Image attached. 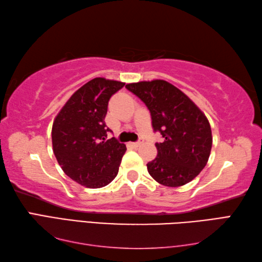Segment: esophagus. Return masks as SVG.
Returning a JSON list of instances; mask_svg holds the SVG:
<instances>
[{"instance_id":"1","label":"esophagus","mask_w":262,"mask_h":262,"mask_svg":"<svg viewBox=\"0 0 262 262\" xmlns=\"http://www.w3.org/2000/svg\"><path fill=\"white\" fill-rule=\"evenodd\" d=\"M143 144V141L142 140H140L138 142H135V143H130V145L132 146H134V147H138V146H141Z\"/></svg>"}]
</instances>
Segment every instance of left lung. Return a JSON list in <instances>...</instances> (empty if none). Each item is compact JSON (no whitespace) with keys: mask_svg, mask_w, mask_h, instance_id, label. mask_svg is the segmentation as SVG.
Segmentation results:
<instances>
[{"mask_svg":"<svg viewBox=\"0 0 262 262\" xmlns=\"http://www.w3.org/2000/svg\"><path fill=\"white\" fill-rule=\"evenodd\" d=\"M146 104L154 132L164 138L157 143L158 157L147 171L166 187H181L194 179L210 154L213 137L207 117L179 89L164 80L126 85Z\"/></svg>","mask_w":262,"mask_h":262,"instance_id":"obj_1","label":"left lung"}]
</instances>
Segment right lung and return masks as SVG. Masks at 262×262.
Instances as JSON below:
<instances>
[{
    "mask_svg": "<svg viewBox=\"0 0 262 262\" xmlns=\"http://www.w3.org/2000/svg\"><path fill=\"white\" fill-rule=\"evenodd\" d=\"M124 82L96 77L85 83L60 109L52 129L53 151L72 180L86 188L109 185L118 173L126 145L104 122L109 99Z\"/></svg>",
    "mask_w": 262,
    "mask_h": 262,
    "instance_id": "1",
    "label": "right lung"
}]
</instances>
